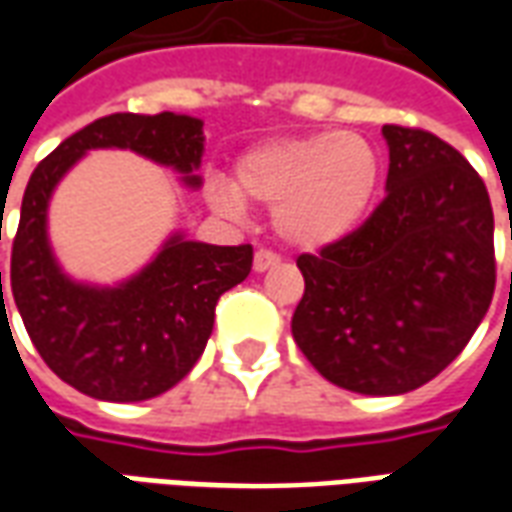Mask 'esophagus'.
Listing matches in <instances>:
<instances>
[{"label": "esophagus", "instance_id": "1", "mask_svg": "<svg viewBox=\"0 0 512 512\" xmlns=\"http://www.w3.org/2000/svg\"><path fill=\"white\" fill-rule=\"evenodd\" d=\"M279 266V255L271 249H257L255 252V271H268V268Z\"/></svg>", "mask_w": 512, "mask_h": 512}]
</instances>
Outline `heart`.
Masks as SVG:
<instances>
[{"instance_id": "1", "label": "heart", "mask_w": 512, "mask_h": 512, "mask_svg": "<svg viewBox=\"0 0 512 512\" xmlns=\"http://www.w3.org/2000/svg\"><path fill=\"white\" fill-rule=\"evenodd\" d=\"M381 183L373 142L351 131L277 136L235 161L233 186L216 183L213 202L241 211L244 202L271 208L282 241L323 249L356 230Z\"/></svg>"}]
</instances>
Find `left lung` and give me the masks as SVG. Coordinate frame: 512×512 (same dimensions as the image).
<instances>
[{"label": "left lung", "mask_w": 512, "mask_h": 512, "mask_svg": "<svg viewBox=\"0 0 512 512\" xmlns=\"http://www.w3.org/2000/svg\"><path fill=\"white\" fill-rule=\"evenodd\" d=\"M386 197L354 233L299 255L293 340L332 384L403 395L461 354L494 299V211L466 158L422 128L384 126Z\"/></svg>", "instance_id": "obj_1"}]
</instances>
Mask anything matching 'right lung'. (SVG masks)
<instances>
[{"instance_id":"right-lung-1","label":"right lung","mask_w":512,"mask_h":512,"mask_svg":"<svg viewBox=\"0 0 512 512\" xmlns=\"http://www.w3.org/2000/svg\"><path fill=\"white\" fill-rule=\"evenodd\" d=\"M202 142L197 117L117 112L68 136L29 178L10 255V290L43 362L84 395L136 403L178 384L205 351L219 296L249 277L252 246H213L172 235L156 260L123 285H79L51 255V191L93 147H128L200 186L194 169Z\"/></svg>"}]
</instances>
